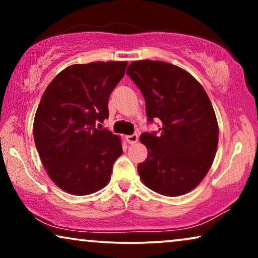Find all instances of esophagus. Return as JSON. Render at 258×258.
<instances>
[{
	"label": "esophagus",
	"mask_w": 258,
	"mask_h": 258,
	"mask_svg": "<svg viewBox=\"0 0 258 258\" xmlns=\"http://www.w3.org/2000/svg\"><path fill=\"white\" fill-rule=\"evenodd\" d=\"M125 140H126V142H128V143L134 144V143H136L137 141H139V136H137L136 134H133V135L125 136Z\"/></svg>",
	"instance_id": "esophagus-1"
}]
</instances>
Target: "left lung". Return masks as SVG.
Segmentation results:
<instances>
[{
	"label": "left lung",
	"instance_id": "left-lung-1",
	"mask_svg": "<svg viewBox=\"0 0 258 258\" xmlns=\"http://www.w3.org/2000/svg\"><path fill=\"white\" fill-rule=\"evenodd\" d=\"M126 75L143 94L149 122H162L158 134L140 137L148 149L137 167L140 178L164 196L191 191L209 171L218 144V123L206 90L186 70L163 61H134Z\"/></svg>",
	"mask_w": 258,
	"mask_h": 258
}]
</instances>
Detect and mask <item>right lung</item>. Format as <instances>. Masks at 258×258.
Segmentation results:
<instances>
[{"label": "right lung", "mask_w": 258, "mask_h": 258, "mask_svg": "<svg viewBox=\"0 0 258 258\" xmlns=\"http://www.w3.org/2000/svg\"><path fill=\"white\" fill-rule=\"evenodd\" d=\"M128 62H91L63 69L45 89L34 118V140L51 181L72 195L104 188L122 155L121 137L97 124Z\"/></svg>", "instance_id": "obj_1"}]
</instances>
